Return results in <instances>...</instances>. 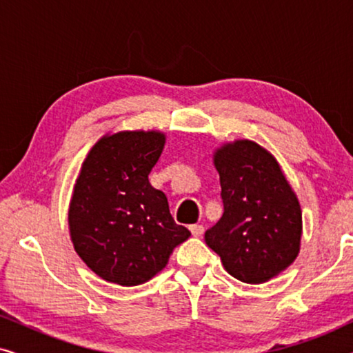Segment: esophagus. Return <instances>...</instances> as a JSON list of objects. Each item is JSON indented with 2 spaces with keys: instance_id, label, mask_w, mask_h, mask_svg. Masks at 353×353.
<instances>
[{
  "instance_id": "obj_1",
  "label": "esophagus",
  "mask_w": 353,
  "mask_h": 353,
  "mask_svg": "<svg viewBox=\"0 0 353 353\" xmlns=\"http://www.w3.org/2000/svg\"><path fill=\"white\" fill-rule=\"evenodd\" d=\"M190 231H191L192 236L199 238V236L204 234V226H202V225H191L190 226Z\"/></svg>"
}]
</instances>
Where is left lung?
I'll list each match as a JSON object with an SVG mask.
<instances>
[{
	"label": "left lung",
	"instance_id": "1",
	"mask_svg": "<svg viewBox=\"0 0 353 353\" xmlns=\"http://www.w3.org/2000/svg\"><path fill=\"white\" fill-rule=\"evenodd\" d=\"M223 215L205 231L231 276L260 284L294 262L301 248L302 212L272 154L241 139L215 152Z\"/></svg>",
	"mask_w": 353,
	"mask_h": 353
}]
</instances>
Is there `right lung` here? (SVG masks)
I'll return each instance as SVG.
<instances>
[{
    "instance_id": "right-lung-1",
    "label": "right lung",
    "mask_w": 353,
    "mask_h": 353,
    "mask_svg": "<svg viewBox=\"0 0 353 353\" xmlns=\"http://www.w3.org/2000/svg\"><path fill=\"white\" fill-rule=\"evenodd\" d=\"M163 143L161 132H120L101 138L81 165L69 209L72 243L105 281H149L191 236L175 223L167 196L149 183Z\"/></svg>"
}]
</instances>
